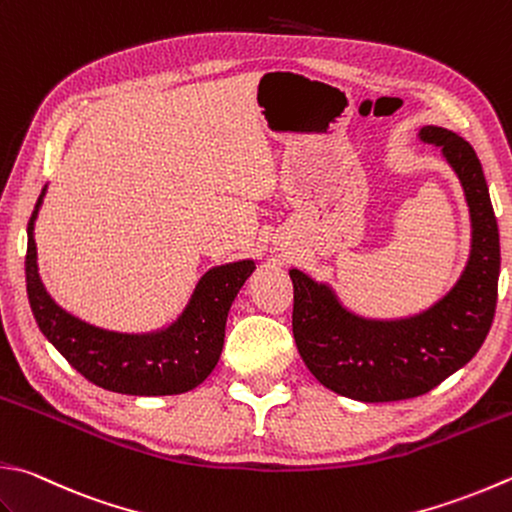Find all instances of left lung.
<instances>
[{
	"instance_id": "obj_1",
	"label": "left lung",
	"mask_w": 512,
	"mask_h": 512,
	"mask_svg": "<svg viewBox=\"0 0 512 512\" xmlns=\"http://www.w3.org/2000/svg\"><path fill=\"white\" fill-rule=\"evenodd\" d=\"M419 138L441 149L470 207V258L455 287L417 316L374 321L345 310L327 285L298 269L289 272L294 341L307 370L354 401H401L437 388L479 352L495 318L499 229L484 169L457 133L423 127Z\"/></svg>"
}]
</instances>
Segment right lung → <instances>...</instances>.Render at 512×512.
I'll return each mask as SVG.
<instances>
[{
	"mask_svg": "<svg viewBox=\"0 0 512 512\" xmlns=\"http://www.w3.org/2000/svg\"><path fill=\"white\" fill-rule=\"evenodd\" d=\"M44 198L28 220L26 292L42 334L84 379L104 390L136 397H160L194 390L216 368L225 343L229 307L256 269L240 260L209 269L200 278L185 312L167 330L120 334L93 327L55 305L37 274L33 225Z\"/></svg>",
	"mask_w": 512,
	"mask_h": 512,
	"instance_id": "obj_1",
	"label": "right lung"
}]
</instances>
